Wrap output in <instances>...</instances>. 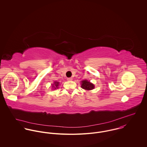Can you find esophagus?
<instances>
[{"instance_id":"esophagus-1","label":"esophagus","mask_w":147,"mask_h":147,"mask_svg":"<svg viewBox=\"0 0 147 147\" xmlns=\"http://www.w3.org/2000/svg\"><path fill=\"white\" fill-rule=\"evenodd\" d=\"M67 80L68 81H71V80H72V78H68L67 79Z\"/></svg>"}]
</instances>
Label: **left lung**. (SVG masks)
I'll list each match as a JSON object with an SVG mask.
<instances>
[{"label":"left lung","mask_w":147,"mask_h":147,"mask_svg":"<svg viewBox=\"0 0 147 147\" xmlns=\"http://www.w3.org/2000/svg\"><path fill=\"white\" fill-rule=\"evenodd\" d=\"M82 88L85 90H92L94 89V86L93 84L88 82L87 80H83L82 82Z\"/></svg>","instance_id":"1"}]
</instances>
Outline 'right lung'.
<instances>
[{
  "label": "right lung",
  "mask_w": 147,
  "mask_h": 147,
  "mask_svg": "<svg viewBox=\"0 0 147 147\" xmlns=\"http://www.w3.org/2000/svg\"><path fill=\"white\" fill-rule=\"evenodd\" d=\"M59 82H54V85H53V88H54V89H56V88H58V86H59Z\"/></svg>",
  "instance_id": "right-lung-1"
}]
</instances>
